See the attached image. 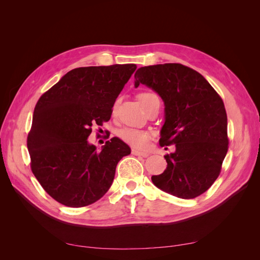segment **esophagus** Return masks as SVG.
<instances>
[{
    "mask_svg": "<svg viewBox=\"0 0 260 260\" xmlns=\"http://www.w3.org/2000/svg\"><path fill=\"white\" fill-rule=\"evenodd\" d=\"M132 154L135 156H141V157H147L148 154L147 153H142V152H139L137 149H132Z\"/></svg>",
    "mask_w": 260,
    "mask_h": 260,
    "instance_id": "obj_1",
    "label": "esophagus"
}]
</instances>
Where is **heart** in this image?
<instances>
[{
    "mask_svg": "<svg viewBox=\"0 0 260 260\" xmlns=\"http://www.w3.org/2000/svg\"><path fill=\"white\" fill-rule=\"evenodd\" d=\"M154 96L152 93H141L139 95V101L141 105H143L145 102L149 99ZM118 136L119 138L129 144L130 146L138 148V149H143L147 146L149 135L145 131H141L138 129H132V128H123L119 132H118Z\"/></svg>",
    "mask_w": 260,
    "mask_h": 260,
    "instance_id": "obj_1",
    "label": "heart"
}]
</instances>
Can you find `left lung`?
I'll return each instance as SVG.
<instances>
[{
    "label": "left lung",
    "instance_id": "1",
    "mask_svg": "<svg viewBox=\"0 0 260 260\" xmlns=\"http://www.w3.org/2000/svg\"><path fill=\"white\" fill-rule=\"evenodd\" d=\"M135 86L144 84L164 101L160 145H176L165 156L167 168L153 176L161 191L190 200L206 192L218 178L228 152L224 104L200 73L181 64L139 68Z\"/></svg>",
    "mask_w": 260,
    "mask_h": 260
}]
</instances>
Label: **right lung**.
Wrapping results in <instances>:
<instances>
[{"label": "right lung", "instance_id": "1", "mask_svg": "<svg viewBox=\"0 0 260 260\" xmlns=\"http://www.w3.org/2000/svg\"><path fill=\"white\" fill-rule=\"evenodd\" d=\"M137 65L70 70L39 99L27 145L31 170L50 196L68 207L88 206L111 187L117 164L131 153L119 138L100 152L89 143L93 125L112 116L119 93Z\"/></svg>", "mask_w": 260, "mask_h": 260}]
</instances>
